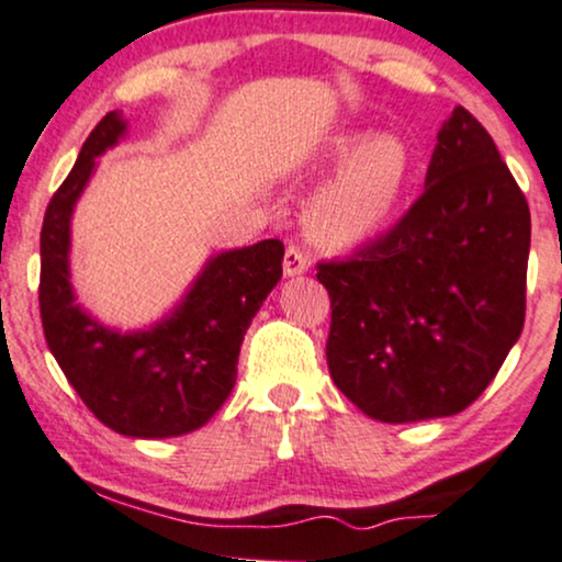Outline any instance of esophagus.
Returning a JSON list of instances; mask_svg holds the SVG:
<instances>
[{"label": "esophagus", "mask_w": 562, "mask_h": 562, "mask_svg": "<svg viewBox=\"0 0 562 562\" xmlns=\"http://www.w3.org/2000/svg\"><path fill=\"white\" fill-rule=\"evenodd\" d=\"M310 260L307 255L302 252V247H296V244H289L286 252H283V273L286 276H302L307 270Z\"/></svg>", "instance_id": "34e87169"}]
</instances>
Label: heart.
<instances>
[{"mask_svg":"<svg viewBox=\"0 0 562 562\" xmlns=\"http://www.w3.org/2000/svg\"><path fill=\"white\" fill-rule=\"evenodd\" d=\"M323 162L339 170L307 204V228L331 247H347L384 226L413 173L411 147L397 134H341L326 147Z\"/></svg>","mask_w":562,"mask_h":562,"instance_id":"heart-1","label":"heart"}]
</instances>
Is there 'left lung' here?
Instances as JSON below:
<instances>
[{
	"mask_svg": "<svg viewBox=\"0 0 562 562\" xmlns=\"http://www.w3.org/2000/svg\"><path fill=\"white\" fill-rule=\"evenodd\" d=\"M437 138L411 210L347 260L318 262L328 371L384 424L465 411L524 331L529 202L465 108Z\"/></svg>",
	"mask_w": 562,
	"mask_h": 562,
	"instance_id": "1",
	"label": "left lung"
}]
</instances>
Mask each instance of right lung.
<instances>
[{
  "mask_svg": "<svg viewBox=\"0 0 562 562\" xmlns=\"http://www.w3.org/2000/svg\"><path fill=\"white\" fill-rule=\"evenodd\" d=\"M123 134L121 112H108L46 207L42 326L65 379L104 426L134 439L181 437L228 400L244 334L283 273V244L266 239L215 255L181 305L149 331L121 334L89 318L70 286V215L97 157Z\"/></svg>",
  "mask_w": 562,
  "mask_h": 562,
  "instance_id": "1",
  "label": "right lung"
}]
</instances>
